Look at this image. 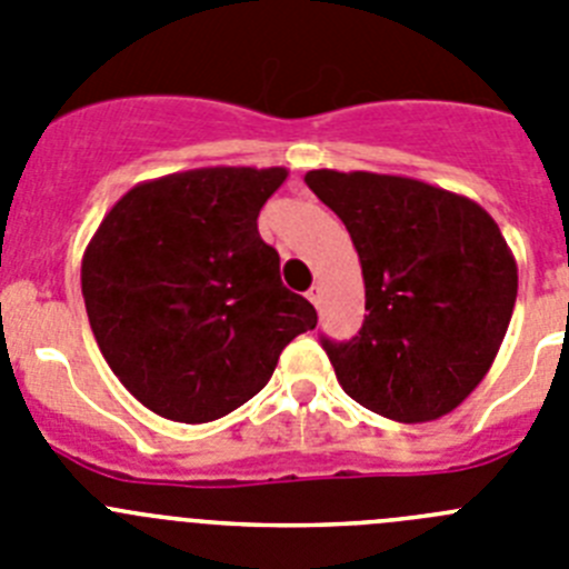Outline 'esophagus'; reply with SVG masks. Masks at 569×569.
Returning <instances> with one entry per match:
<instances>
[{"mask_svg": "<svg viewBox=\"0 0 569 569\" xmlns=\"http://www.w3.org/2000/svg\"><path fill=\"white\" fill-rule=\"evenodd\" d=\"M308 299L313 301L316 308H319V305H321V288H319V284H313V288L308 290Z\"/></svg>", "mask_w": 569, "mask_h": 569, "instance_id": "esophagus-1", "label": "esophagus"}]
</instances>
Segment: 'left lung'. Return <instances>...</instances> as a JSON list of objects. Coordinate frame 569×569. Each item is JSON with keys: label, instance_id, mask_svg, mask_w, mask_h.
Wrapping results in <instances>:
<instances>
[{"label": "left lung", "instance_id": "left-lung-1", "mask_svg": "<svg viewBox=\"0 0 569 569\" xmlns=\"http://www.w3.org/2000/svg\"><path fill=\"white\" fill-rule=\"evenodd\" d=\"M305 182L345 222L365 276L359 336L321 339L345 393L405 425L456 410L490 370L519 293L499 224L410 176L325 168Z\"/></svg>", "mask_w": 569, "mask_h": 569}]
</instances>
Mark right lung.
<instances>
[{
	"instance_id": "add662e5",
	"label": "right lung",
	"mask_w": 569,
	"mask_h": 569,
	"mask_svg": "<svg viewBox=\"0 0 569 569\" xmlns=\"http://www.w3.org/2000/svg\"><path fill=\"white\" fill-rule=\"evenodd\" d=\"M284 168H199L136 184L82 259L90 330L148 410L204 425L253 399L316 308L281 284L259 210Z\"/></svg>"
}]
</instances>
